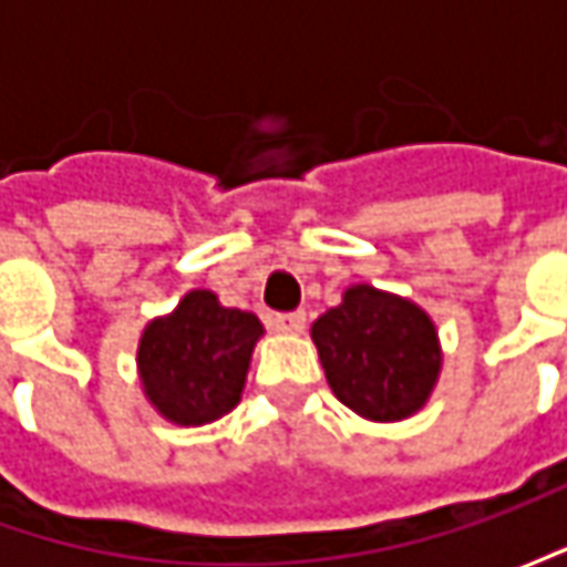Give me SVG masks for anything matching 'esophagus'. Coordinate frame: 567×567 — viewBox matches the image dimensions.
I'll return each instance as SVG.
<instances>
[{"instance_id":"esophagus-1","label":"esophagus","mask_w":567,"mask_h":567,"mask_svg":"<svg viewBox=\"0 0 567 567\" xmlns=\"http://www.w3.org/2000/svg\"><path fill=\"white\" fill-rule=\"evenodd\" d=\"M271 324L284 334H299L306 328V312H287V316H274Z\"/></svg>"}]
</instances>
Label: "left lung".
I'll use <instances>...</instances> for the list:
<instances>
[{"label": "left lung", "instance_id": "1", "mask_svg": "<svg viewBox=\"0 0 567 567\" xmlns=\"http://www.w3.org/2000/svg\"><path fill=\"white\" fill-rule=\"evenodd\" d=\"M318 360L340 403L375 423L413 416L432 394L442 347L432 318L410 299L357 284L312 324Z\"/></svg>", "mask_w": 567, "mask_h": 567}]
</instances>
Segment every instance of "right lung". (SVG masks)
Returning a JSON list of instances; mask_svg holds the SVG:
<instances>
[{"mask_svg":"<svg viewBox=\"0 0 567 567\" xmlns=\"http://www.w3.org/2000/svg\"><path fill=\"white\" fill-rule=\"evenodd\" d=\"M261 321L217 302L210 290H192L138 340L144 398L176 425H205L229 413L246 388Z\"/></svg>","mask_w":567,"mask_h":567,"instance_id":"1","label":"right lung"}]
</instances>
